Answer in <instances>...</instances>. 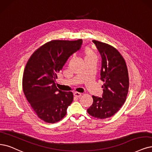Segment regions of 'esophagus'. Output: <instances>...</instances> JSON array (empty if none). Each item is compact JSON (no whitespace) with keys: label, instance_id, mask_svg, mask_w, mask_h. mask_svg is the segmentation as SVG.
Returning <instances> with one entry per match:
<instances>
[{"label":"esophagus","instance_id":"34e87169","mask_svg":"<svg viewBox=\"0 0 152 152\" xmlns=\"http://www.w3.org/2000/svg\"><path fill=\"white\" fill-rule=\"evenodd\" d=\"M74 95L76 96V97H80L81 96V93H79V92H75L74 93Z\"/></svg>","mask_w":152,"mask_h":152}]
</instances>
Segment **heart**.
<instances>
[{
  "label": "heart",
  "mask_w": 152,
  "mask_h": 152,
  "mask_svg": "<svg viewBox=\"0 0 152 152\" xmlns=\"http://www.w3.org/2000/svg\"><path fill=\"white\" fill-rule=\"evenodd\" d=\"M86 52L87 55H90V54H93L92 50H91V49H87Z\"/></svg>",
  "instance_id": "obj_1"
}]
</instances>
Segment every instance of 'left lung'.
<instances>
[{"instance_id": "obj_1", "label": "left lung", "mask_w": 152, "mask_h": 152, "mask_svg": "<svg viewBox=\"0 0 152 152\" xmlns=\"http://www.w3.org/2000/svg\"><path fill=\"white\" fill-rule=\"evenodd\" d=\"M102 56L100 80L104 82L102 98L93 96V103L87 111L104 119L114 115L126 101L129 88L127 66L118 50L109 44L93 40Z\"/></svg>"}]
</instances>
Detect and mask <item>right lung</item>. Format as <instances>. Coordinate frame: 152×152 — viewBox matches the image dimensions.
Wrapping results in <instances>:
<instances>
[{
    "label": "right lung",
    "mask_w": 152,
    "mask_h": 152,
    "mask_svg": "<svg viewBox=\"0 0 152 152\" xmlns=\"http://www.w3.org/2000/svg\"><path fill=\"white\" fill-rule=\"evenodd\" d=\"M82 44V39L51 41L37 49L27 61L23 91L32 109L44 121L54 123L63 119L72 102V93L59 90L55 81L67 59Z\"/></svg>",
    "instance_id": "obj_1"
}]
</instances>
